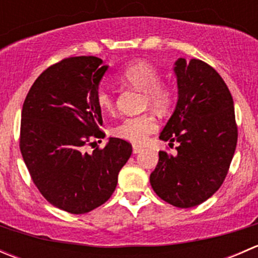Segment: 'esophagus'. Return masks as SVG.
I'll return each instance as SVG.
<instances>
[{"mask_svg":"<svg viewBox=\"0 0 258 258\" xmlns=\"http://www.w3.org/2000/svg\"><path fill=\"white\" fill-rule=\"evenodd\" d=\"M132 151H134V153H140L142 151V147L139 145H134V147H132Z\"/></svg>","mask_w":258,"mask_h":258,"instance_id":"esophagus-1","label":"esophagus"}]
</instances>
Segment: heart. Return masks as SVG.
<instances>
[{"instance_id":"b5f03b06","label":"heart","mask_w":258,"mask_h":258,"mask_svg":"<svg viewBox=\"0 0 258 258\" xmlns=\"http://www.w3.org/2000/svg\"><path fill=\"white\" fill-rule=\"evenodd\" d=\"M160 71L145 59L131 62L117 75V80L121 83L144 91L145 107L151 106L160 112H166L175 102V90L171 85L160 81ZM96 103L105 113H112L116 108L112 93L103 87L96 92ZM157 130L158 122L155 114L146 112L123 118L113 127L112 134L134 144H144Z\"/></svg>"}]
</instances>
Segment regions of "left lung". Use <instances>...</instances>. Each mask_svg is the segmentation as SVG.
I'll return each instance as SVG.
<instances>
[{
    "instance_id": "8db88e82",
    "label": "left lung",
    "mask_w": 258,
    "mask_h": 258,
    "mask_svg": "<svg viewBox=\"0 0 258 258\" xmlns=\"http://www.w3.org/2000/svg\"><path fill=\"white\" fill-rule=\"evenodd\" d=\"M175 64L178 101L160 139L178 142L177 153L158 152L150 182L163 201L189 209L223 183L238 132L232 96L218 72L196 58H178Z\"/></svg>"
}]
</instances>
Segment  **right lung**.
<instances>
[{
    "mask_svg": "<svg viewBox=\"0 0 258 258\" xmlns=\"http://www.w3.org/2000/svg\"><path fill=\"white\" fill-rule=\"evenodd\" d=\"M106 70L95 56L63 58L33 82L21 113L20 150L33 183L49 204L75 215L112 196L132 153L130 142L113 137L85 152L91 137L103 135L96 92Z\"/></svg>",
    "mask_w": 258,
    "mask_h": 258,
    "instance_id": "1",
    "label": "right lung"
}]
</instances>
